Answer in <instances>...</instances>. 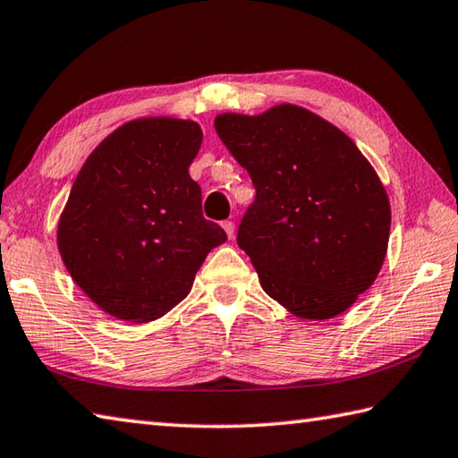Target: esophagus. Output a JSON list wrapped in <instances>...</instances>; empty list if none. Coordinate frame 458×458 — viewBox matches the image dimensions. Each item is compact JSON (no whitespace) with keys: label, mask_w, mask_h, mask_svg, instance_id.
Instances as JSON below:
<instances>
[{"label":"esophagus","mask_w":458,"mask_h":458,"mask_svg":"<svg viewBox=\"0 0 458 458\" xmlns=\"http://www.w3.org/2000/svg\"><path fill=\"white\" fill-rule=\"evenodd\" d=\"M222 228H224V232H226V236L232 240V238H234V222H230V220H226V222H224L222 224Z\"/></svg>","instance_id":"esophagus-1"}]
</instances>
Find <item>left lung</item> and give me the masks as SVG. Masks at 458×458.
Masks as SVG:
<instances>
[{
    "mask_svg": "<svg viewBox=\"0 0 458 458\" xmlns=\"http://www.w3.org/2000/svg\"><path fill=\"white\" fill-rule=\"evenodd\" d=\"M214 129L256 188L238 246L264 292L301 319L352 308L379 276L391 230L369 160L335 124L292 103L220 113Z\"/></svg>",
    "mask_w": 458,
    "mask_h": 458,
    "instance_id": "left-lung-1",
    "label": "left lung"
}]
</instances>
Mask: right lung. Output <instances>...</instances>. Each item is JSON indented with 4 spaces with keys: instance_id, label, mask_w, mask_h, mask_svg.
<instances>
[{
    "instance_id": "obj_1",
    "label": "right lung",
    "mask_w": 458,
    "mask_h": 458,
    "mask_svg": "<svg viewBox=\"0 0 458 458\" xmlns=\"http://www.w3.org/2000/svg\"><path fill=\"white\" fill-rule=\"evenodd\" d=\"M200 124L139 116L105 137L71 188L57 222L69 276L109 316L148 324L181 303L210 250L226 242L204 220L188 166Z\"/></svg>"
}]
</instances>
